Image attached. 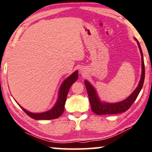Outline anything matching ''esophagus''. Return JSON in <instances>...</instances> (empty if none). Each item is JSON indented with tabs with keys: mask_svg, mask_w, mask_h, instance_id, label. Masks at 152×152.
<instances>
[{
	"mask_svg": "<svg viewBox=\"0 0 152 152\" xmlns=\"http://www.w3.org/2000/svg\"><path fill=\"white\" fill-rule=\"evenodd\" d=\"M80 72H81V73H82V74H83V70H80Z\"/></svg>",
	"mask_w": 152,
	"mask_h": 152,
	"instance_id": "34e87169",
	"label": "esophagus"
}]
</instances>
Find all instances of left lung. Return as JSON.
Listing matches in <instances>:
<instances>
[{
    "mask_svg": "<svg viewBox=\"0 0 152 152\" xmlns=\"http://www.w3.org/2000/svg\"><path fill=\"white\" fill-rule=\"evenodd\" d=\"M135 40L137 41V45H138L140 51L141 58H142V75L141 78L140 80L137 87L135 90L123 101L116 102V103H109V102H102L100 100L99 98L96 93V89L87 80H84V84H85L86 90L88 96V99H89L91 107V110L94 113L98 115H115V114L122 113V112H126L131 107L133 103L136 100L138 94L142 88L144 80H145V64H144V58L143 54L142 52V49L138 40L136 38Z\"/></svg>",
    "mask_w": 152,
    "mask_h": 152,
    "instance_id": "obj_1",
    "label": "left lung"
}]
</instances>
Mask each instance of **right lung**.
Returning <instances> with one entry per match:
<instances>
[{
	"instance_id": "add662e5",
	"label": "right lung",
	"mask_w": 152,
	"mask_h": 152,
	"mask_svg": "<svg viewBox=\"0 0 152 152\" xmlns=\"http://www.w3.org/2000/svg\"><path fill=\"white\" fill-rule=\"evenodd\" d=\"M77 78L78 71L77 70L64 81L61 86L60 89H59L58 100H57L54 107L49 111L42 112V113H32V112L27 111L21 106H20L21 108L26 112L27 115L32 119L36 120H50L56 119L64 113L65 103H66L69 89H70L72 84L77 80Z\"/></svg>"
}]
</instances>
